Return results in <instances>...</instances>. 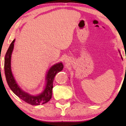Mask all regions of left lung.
Returning a JSON list of instances; mask_svg holds the SVG:
<instances>
[{
  "label": "left lung",
  "instance_id": "left-lung-1",
  "mask_svg": "<svg viewBox=\"0 0 126 126\" xmlns=\"http://www.w3.org/2000/svg\"><path fill=\"white\" fill-rule=\"evenodd\" d=\"M119 51V53H120V52H119V50H118ZM121 58H122V59H123V58H122V55H121Z\"/></svg>",
  "mask_w": 126,
  "mask_h": 126
}]
</instances>
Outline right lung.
I'll use <instances>...</instances> for the list:
<instances>
[{
	"label": "right lung",
	"mask_w": 126,
	"mask_h": 126,
	"mask_svg": "<svg viewBox=\"0 0 126 126\" xmlns=\"http://www.w3.org/2000/svg\"><path fill=\"white\" fill-rule=\"evenodd\" d=\"M14 39L11 43L6 53L4 59V71L7 83L10 89L23 101L31 105H39L46 103L50 101L52 95L53 83L55 75L58 72L62 71L63 65L62 63H58L53 65L47 72L46 78V86L42 92L38 95H32L25 92L17 84L13 75L11 69V57L14 48Z\"/></svg>",
	"instance_id": "right-lung-1"
}]
</instances>
